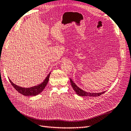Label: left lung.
I'll use <instances>...</instances> for the list:
<instances>
[{"label": "left lung", "mask_w": 131, "mask_h": 131, "mask_svg": "<svg viewBox=\"0 0 131 131\" xmlns=\"http://www.w3.org/2000/svg\"><path fill=\"white\" fill-rule=\"evenodd\" d=\"M70 82H71V86L73 90L76 92V93L78 94L79 96H89V97H97L100 96V95H102L103 93H105V91H103L102 92H100V93H93V92H88L83 91L82 89H80L79 87L77 86L75 83L73 82L72 80L70 79Z\"/></svg>", "instance_id": "left-lung-1"}]
</instances>
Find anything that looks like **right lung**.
Segmentation results:
<instances>
[{"label":"right lung","mask_w":131,"mask_h":131,"mask_svg":"<svg viewBox=\"0 0 131 131\" xmlns=\"http://www.w3.org/2000/svg\"><path fill=\"white\" fill-rule=\"evenodd\" d=\"M50 73H51V72H50L49 73L46 78H45V79L43 80V81L41 83H40V84L37 86H34L33 87H31V88H22L21 86H18V85H16L14 84L13 82H12L11 80L9 79V80L10 82L11 83L12 85L14 87V89L20 93H21V94H22L23 95L26 96H35L39 95V93H41L43 91V89H45V88L46 87V85L48 84V82L49 81Z\"/></svg>","instance_id":"obj_1"}]
</instances>
